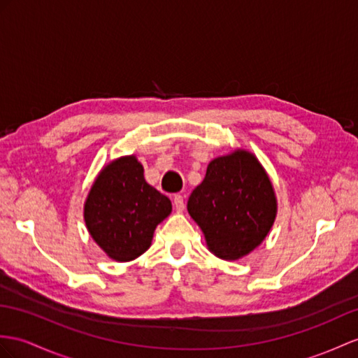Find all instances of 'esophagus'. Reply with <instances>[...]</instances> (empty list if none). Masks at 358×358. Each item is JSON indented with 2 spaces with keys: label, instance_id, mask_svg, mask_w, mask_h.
<instances>
[{
  "label": "esophagus",
  "instance_id": "34e87169",
  "mask_svg": "<svg viewBox=\"0 0 358 358\" xmlns=\"http://www.w3.org/2000/svg\"><path fill=\"white\" fill-rule=\"evenodd\" d=\"M173 205H174V209H176L178 213H182L185 209V203H184V197L182 196H174L173 197Z\"/></svg>",
  "mask_w": 358,
  "mask_h": 358
}]
</instances>
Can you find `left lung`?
<instances>
[{"label": "left lung", "mask_w": 358, "mask_h": 358, "mask_svg": "<svg viewBox=\"0 0 358 358\" xmlns=\"http://www.w3.org/2000/svg\"><path fill=\"white\" fill-rule=\"evenodd\" d=\"M188 213L217 258H245L266 240L275 223L278 200L257 156L235 149L208 164L202 184L191 193Z\"/></svg>", "instance_id": "left-lung-1"}]
</instances>
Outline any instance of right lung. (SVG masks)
<instances>
[{
    "label": "right lung",
    "instance_id": "right-lung-1",
    "mask_svg": "<svg viewBox=\"0 0 358 358\" xmlns=\"http://www.w3.org/2000/svg\"><path fill=\"white\" fill-rule=\"evenodd\" d=\"M171 213L167 196L147 184L135 155L108 162L94 179L83 205L92 240L110 259L127 263L150 248L156 226Z\"/></svg>",
    "mask_w": 358,
    "mask_h": 358
}]
</instances>
